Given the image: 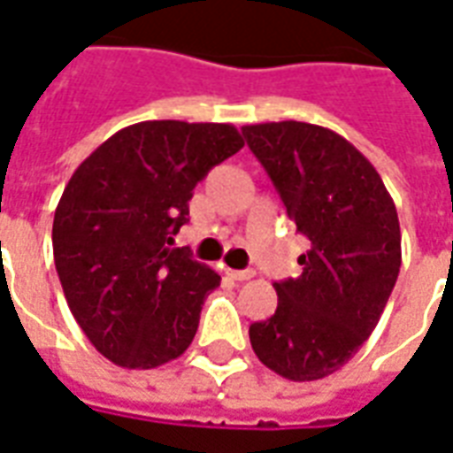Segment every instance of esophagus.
<instances>
[{
	"mask_svg": "<svg viewBox=\"0 0 453 453\" xmlns=\"http://www.w3.org/2000/svg\"><path fill=\"white\" fill-rule=\"evenodd\" d=\"M227 276L235 281H250V279H255L257 272L255 269H227Z\"/></svg>",
	"mask_w": 453,
	"mask_h": 453,
	"instance_id": "34e87169",
	"label": "esophagus"
}]
</instances>
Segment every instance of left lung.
Returning a JSON list of instances; mask_svg holds the SVG:
<instances>
[{
	"label": "left lung",
	"mask_w": 453,
	"mask_h": 453,
	"mask_svg": "<svg viewBox=\"0 0 453 453\" xmlns=\"http://www.w3.org/2000/svg\"><path fill=\"white\" fill-rule=\"evenodd\" d=\"M311 250L303 274L276 281L272 318L250 325L259 361L288 380H318L369 340L400 272L395 203L369 159L334 130L301 123L245 126Z\"/></svg>",
	"instance_id": "1"
}]
</instances>
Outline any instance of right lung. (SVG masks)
<instances>
[{
    "label": "right lung",
    "instance_id": "add662e5",
    "mask_svg": "<svg viewBox=\"0 0 453 453\" xmlns=\"http://www.w3.org/2000/svg\"><path fill=\"white\" fill-rule=\"evenodd\" d=\"M245 145L230 123L142 120L113 133L67 181L53 255L74 320L123 369L188 349L220 276L174 242L191 191Z\"/></svg>",
    "mask_w": 453,
    "mask_h": 453
}]
</instances>
